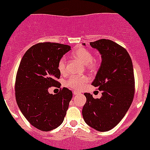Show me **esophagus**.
Segmentation results:
<instances>
[{"instance_id": "obj_1", "label": "esophagus", "mask_w": 150, "mask_h": 150, "mask_svg": "<svg viewBox=\"0 0 150 150\" xmlns=\"http://www.w3.org/2000/svg\"><path fill=\"white\" fill-rule=\"evenodd\" d=\"M78 94H79V92H78V91H73V94H74V95H78Z\"/></svg>"}]
</instances>
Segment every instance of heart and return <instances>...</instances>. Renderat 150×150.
<instances>
[{
  "label": "heart",
  "mask_w": 150,
  "mask_h": 150,
  "mask_svg": "<svg viewBox=\"0 0 150 150\" xmlns=\"http://www.w3.org/2000/svg\"><path fill=\"white\" fill-rule=\"evenodd\" d=\"M72 56L74 58L84 64L85 67L88 70L94 71L98 69L99 66H100V60L97 58H93L92 53L88 49L83 48V47H80V48L76 49L72 53ZM66 66L67 63L65 58H62L58 63V69L59 70V72L64 73L66 70ZM88 78L86 76H73L71 77L68 80L67 84L69 86L79 89V88L83 87L88 83Z\"/></svg>",
  "instance_id": "b5f03b06"
}]
</instances>
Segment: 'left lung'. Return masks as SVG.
I'll return each mask as SVG.
<instances>
[{
  "label": "left lung",
  "instance_id": "1",
  "mask_svg": "<svg viewBox=\"0 0 150 150\" xmlns=\"http://www.w3.org/2000/svg\"><path fill=\"white\" fill-rule=\"evenodd\" d=\"M90 45L100 52L102 58L91 85L103 92L100 99L84 94L86 102L82 114L88 125L105 132L118 125L131 105L135 92L133 63L127 50L111 40L103 39L90 42Z\"/></svg>",
  "mask_w": 150,
  "mask_h": 150
}]
</instances>
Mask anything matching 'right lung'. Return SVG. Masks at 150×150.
I'll return each instance as SVG.
<instances>
[{"label": "right lung", "mask_w": 150, "mask_h": 150, "mask_svg": "<svg viewBox=\"0 0 150 150\" xmlns=\"http://www.w3.org/2000/svg\"><path fill=\"white\" fill-rule=\"evenodd\" d=\"M70 50L66 45L38 43L20 62L15 81L17 105L30 125L42 131H50L63 122L72 100V91L65 87L56 94L48 92L50 87H59L58 63Z\"/></svg>", "instance_id": "1"}]
</instances>
